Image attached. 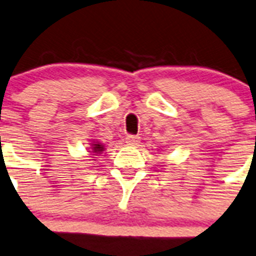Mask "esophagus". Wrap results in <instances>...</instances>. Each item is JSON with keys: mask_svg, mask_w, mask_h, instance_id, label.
<instances>
[{"mask_svg": "<svg viewBox=\"0 0 256 256\" xmlns=\"http://www.w3.org/2000/svg\"><path fill=\"white\" fill-rule=\"evenodd\" d=\"M139 136H135V135H128L126 136V143L130 146H135V144H138L139 143Z\"/></svg>", "mask_w": 256, "mask_h": 256, "instance_id": "34e87169", "label": "esophagus"}]
</instances>
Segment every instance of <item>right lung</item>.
<instances>
[{"mask_svg":"<svg viewBox=\"0 0 256 256\" xmlns=\"http://www.w3.org/2000/svg\"><path fill=\"white\" fill-rule=\"evenodd\" d=\"M92 143H90V147H88V152L92 154V158L94 156H98V154H102L105 151V146L102 143H100L98 140H91Z\"/></svg>","mask_w":256,"mask_h":256,"instance_id":"add662e5","label":"right lung"}]
</instances>
